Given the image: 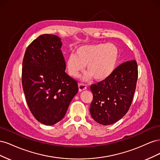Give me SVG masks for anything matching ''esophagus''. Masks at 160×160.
<instances>
[{
  "instance_id": "esophagus-1",
  "label": "esophagus",
  "mask_w": 160,
  "mask_h": 160,
  "mask_svg": "<svg viewBox=\"0 0 160 160\" xmlns=\"http://www.w3.org/2000/svg\"><path fill=\"white\" fill-rule=\"evenodd\" d=\"M78 88H79V91L81 92V91H83L84 90H86L87 89V86L84 84H81V83H79L78 85Z\"/></svg>"
}]
</instances>
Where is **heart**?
<instances>
[{
  "instance_id": "1",
  "label": "heart",
  "mask_w": 160,
  "mask_h": 160,
  "mask_svg": "<svg viewBox=\"0 0 160 160\" xmlns=\"http://www.w3.org/2000/svg\"><path fill=\"white\" fill-rule=\"evenodd\" d=\"M119 59V51L113 44L99 43L83 45L77 48L75 55H70L66 60L69 74L74 78L79 77L87 65L83 80L92 77L95 81L107 79L113 73Z\"/></svg>"
}]
</instances>
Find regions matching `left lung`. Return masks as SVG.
I'll list each match as a JSON object with an SVG mask.
<instances>
[{
  "label": "left lung",
  "mask_w": 160,
  "mask_h": 160,
  "mask_svg": "<svg viewBox=\"0 0 160 160\" xmlns=\"http://www.w3.org/2000/svg\"><path fill=\"white\" fill-rule=\"evenodd\" d=\"M138 75L136 61H129L118 66L107 79L91 86L93 99L89 110L96 122L111 125L126 114L132 102Z\"/></svg>",
  "instance_id": "8db88e82"
}]
</instances>
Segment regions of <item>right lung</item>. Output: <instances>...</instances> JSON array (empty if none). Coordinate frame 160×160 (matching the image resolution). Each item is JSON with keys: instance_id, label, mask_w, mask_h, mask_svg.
I'll return each mask as SVG.
<instances>
[{"instance_id": "right-lung-1", "label": "right lung", "mask_w": 160, "mask_h": 160, "mask_svg": "<svg viewBox=\"0 0 160 160\" xmlns=\"http://www.w3.org/2000/svg\"><path fill=\"white\" fill-rule=\"evenodd\" d=\"M61 38L40 35L28 45L22 62V84L28 108L41 123L52 125L64 118L78 92L77 81L65 72Z\"/></svg>"}]
</instances>
